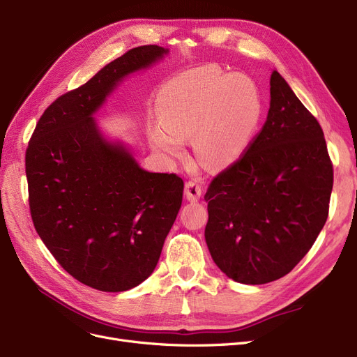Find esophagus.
<instances>
[{
	"mask_svg": "<svg viewBox=\"0 0 357 357\" xmlns=\"http://www.w3.org/2000/svg\"><path fill=\"white\" fill-rule=\"evenodd\" d=\"M185 195L186 199L197 201L202 195V186L197 181H188L185 183Z\"/></svg>",
	"mask_w": 357,
	"mask_h": 357,
	"instance_id": "1",
	"label": "esophagus"
}]
</instances>
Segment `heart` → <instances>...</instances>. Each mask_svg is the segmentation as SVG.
I'll list each match as a JSON object with an SVG mask.
<instances>
[{"instance_id": "b5f03b06", "label": "heart", "mask_w": 357, "mask_h": 357, "mask_svg": "<svg viewBox=\"0 0 357 357\" xmlns=\"http://www.w3.org/2000/svg\"><path fill=\"white\" fill-rule=\"evenodd\" d=\"M162 124L153 144L169 158H182V142L194 139L201 165L222 169L250 143L261 114L256 84L245 75H226L215 66L183 73L160 93Z\"/></svg>"}]
</instances>
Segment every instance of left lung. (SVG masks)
Returning <instances> with one entry per match:
<instances>
[{
  "label": "left lung",
  "instance_id": "8db88e82",
  "mask_svg": "<svg viewBox=\"0 0 357 357\" xmlns=\"http://www.w3.org/2000/svg\"><path fill=\"white\" fill-rule=\"evenodd\" d=\"M331 190L323 128L273 70L264 128L205 192V241L215 265L248 285L288 275L324 227Z\"/></svg>",
  "mask_w": 357,
  "mask_h": 357
}]
</instances>
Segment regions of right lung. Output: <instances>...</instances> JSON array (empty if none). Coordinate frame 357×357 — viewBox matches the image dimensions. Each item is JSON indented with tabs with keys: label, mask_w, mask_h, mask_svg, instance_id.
I'll return each instance as SVG.
<instances>
[{
	"label": "right lung",
	"mask_w": 357,
	"mask_h": 357,
	"mask_svg": "<svg viewBox=\"0 0 357 357\" xmlns=\"http://www.w3.org/2000/svg\"><path fill=\"white\" fill-rule=\"evenodd\" d=\"M165 53L156 45L130 49L54 100L26 150L34 229L56 261L93 289L121 292L152 275L181 208L183 181L143 171L91 117L126 75Z\"/></svg>",
	"instance_id": "right-lung-1"
}]
</instances>
